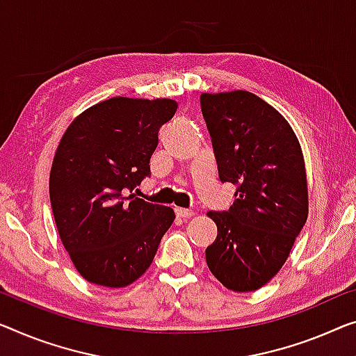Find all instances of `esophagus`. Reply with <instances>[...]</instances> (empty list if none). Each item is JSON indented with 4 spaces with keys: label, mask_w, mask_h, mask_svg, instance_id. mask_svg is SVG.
Wrapping results in <instances>:
<instances>
[{
    "label": "esophagus",
    "mask_w": 356,
    "mask_h": 356,
    "mask_svg": "<svg viewBox=\"0 0 356 356\" xmlns=\"http://www.w3.org/2000/svg\"><path fill=\"white\" fill-rule=\"evenodd\" d=\"M176 214L177 217H182V219H190V217L193 216V211L185 208H176Z\"/></svg>",
    "instance_id": "obj_1"
}]
</instances>
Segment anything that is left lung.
I'll return each instance as SVG.
<instances>
[{
    "label": "left lung",
    "instance_id": "8db88e82",
    "mask_svg": "<svg viewBox=\"0 0 356 356\" xmlns=\"http://www.w3.org/2000/svg\"><path fill=\"white\" fill-rule=\"evenodd\" d=\"M222 182L238 185L225 212L209 211L217 238L206 248L211 273L235 293L277 275L309 216L305 161L293 127L248 91L201 94Z\"/></svg>",
    "mask_w": 356,
    "mask_h": 356
}]
</instances>
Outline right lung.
Listing matches in <instances>:
<instances>
[{
    "mask_svg": "<svg viewBox=\"0 0 356 356\" xmlns=\"http://www.w3.org/2000/svg\"><path fill=\"white\" fill-rule=\"evenodd\" d=\"M172 99L111 97L72 121L49 174L60 241L81 277L124 288L147 272L176 214L129 195L150 174L158 131L172 118Z\"/></svg>",
    "mask_w": 356,
    "mask_h": 356,
    "instance_id": "1",
    "label": "right lung"
}]
</instances>
